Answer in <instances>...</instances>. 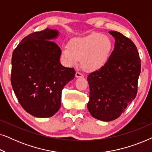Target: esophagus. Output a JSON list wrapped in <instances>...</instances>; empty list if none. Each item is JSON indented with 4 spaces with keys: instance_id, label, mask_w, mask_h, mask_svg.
<instances>
[{
    "instance_id": "esophagus-1",
    "label": "esophagus",
    "mask_w": 152,
    "mask_h": 152,
    "mask_svg": "<svg viewBox=\"0 0 152 152\" xmlns=\"http://www.w3.org/2000/svg\"><path fill=\"white\" fill-rule=\"evenodd\" d=\"M75 77H83L84 75H83V74L81 73L80 72H77L75 73Z\"/></svg>"
}]
</instances>
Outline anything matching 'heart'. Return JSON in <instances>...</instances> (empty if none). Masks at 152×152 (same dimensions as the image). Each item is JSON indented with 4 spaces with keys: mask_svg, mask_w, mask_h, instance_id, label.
Masks as SVG:
<instances>
[{
    "mask_svg": "<svg viewBox=\"0 0 152 152\" xmlns=\"http://www.w3.org/2000/svg\"><path fill=\"white\" fill-rule=\"evenodd\" d=\"M68 45L61 50L64 61L68 66H75L82 60L83 68L88 71H95L103 67L112 48L111 39L97 33L72 39Z\"/></svg>",
    "mask_w": 152,
    "mask_h": 152,
    "instance_id": "b5f03b06",
    "label": "heart"
}]
</instances>
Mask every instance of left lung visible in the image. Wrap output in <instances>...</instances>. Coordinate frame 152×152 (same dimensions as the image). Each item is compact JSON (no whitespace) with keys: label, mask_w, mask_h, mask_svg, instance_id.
<instances>
[{"label":"left lung","mask_w":152,"mask_h":152,"mask_svg":"<svg viewBox=\"0 0 152 152\" xmlns=\"http://www.w3.org/2000/svg\"><path fill=\"white\" fill-rule=\"evenodd\" d=\"M115 47L105 65L88 75L90 95L87 107L93 118L117 119L135 99L141 70L137 48L130 39L115 31Z\"/></svg>","instance_id":"obj_1"}]
</instances>
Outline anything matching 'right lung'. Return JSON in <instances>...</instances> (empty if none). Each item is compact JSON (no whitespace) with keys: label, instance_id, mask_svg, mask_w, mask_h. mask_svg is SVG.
<instances>
[{"label":"right lung","instance_id":"obj_1","mask_svg":"<svg viewBox=\"0 0 152 152\" xmlns=\"http://www.w3.org/2000/svg\"><path fill=\"white\" fill-rule=\"evenodd\" d=\"M57 30L46 28L22 39L12 57L11 84L18 102L37 118H49L61 107V91L75 70L60 63L61 50L53 41Z\"/></svg>","mask_w":152,"mask_h":152}]
</instances>
